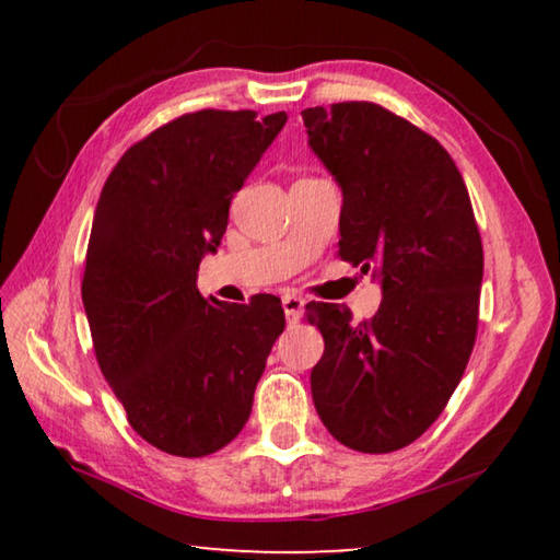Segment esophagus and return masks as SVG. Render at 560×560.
Returning a JSON list of instances; mask_svg holds the SVG:
<instances>
[{
    "label": "esophagus",
    "mask_w": 560,
    "mask_h": 560,
    "mask_svg": "<svg viewBox=\"0 0 560 560\" xmlns=\"http://www.w3.org/2000/svg\"><path fill=\"white\" fill-rule=\"evenodd\" d=\"M281 303H283V314H287L289 326H296L303 314V299L296 296V293H287V296L281 299Z\"/></svg>",
    "instance_id": "esophagus-1"
}]
</instances>
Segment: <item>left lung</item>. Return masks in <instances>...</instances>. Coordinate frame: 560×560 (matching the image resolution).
<instances>
[{"label": "left lung", "mask_w": 560, "mask_h": 560, "mask_svg": "<svg viewBox=\"0 0 560 560\" xmlns=\"http://www.w3.org/2000/svg\"><path fill=\"white\" fill-rule=\"evenodd\" d=\"M301 116L343 189L338 257L383 279L363 324L338 303L306 306L326 343L311 395L346 447L402 450L447 407L477 340L485 249L467 185L438 140L377 103Z\"/></svg>", "instance_id": "obj_1"}]
</instances>
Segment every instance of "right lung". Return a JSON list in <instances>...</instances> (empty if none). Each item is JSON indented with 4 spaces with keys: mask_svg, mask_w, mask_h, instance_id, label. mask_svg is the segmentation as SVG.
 I'll return each mask as SVG.
<instances>
[{
    "mask_svg": "<svg viewBox=\"0 0 560 560\" xmlns=\"http://www.w3.org/2000/svg\"><path fill=\"white\" fill-rule=\"evenodd\" d=\"M287 113L197 110L130 145L93 214L81 296L101 373L130 428L175 457H207L249 420L281 336V301H207L197 269Z\"/></svg>",
    "mask_w": 560,
    "mask_h": 560,
    "instance_id": "add662e5",
    "label": "right lung"
}]
</instances>
